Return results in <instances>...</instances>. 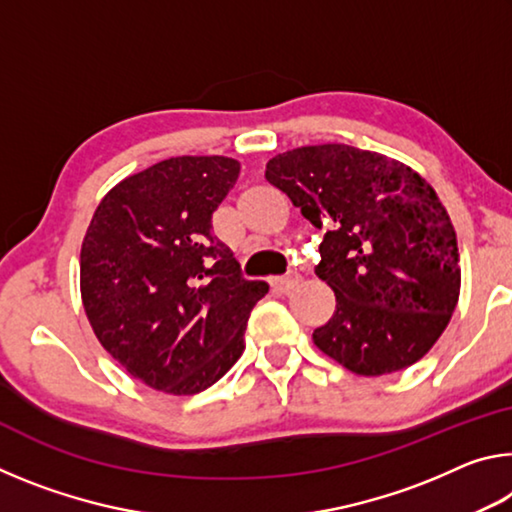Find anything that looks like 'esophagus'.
I'll return each mask as SVG.
<instances>
[{
	"mask_svg": "<svg viewBox=\"0 0 512 512\" xmlns=\"http://www.w3.org/2000/svg\"><path fill=\"white\" fill-rule=\"evenodd\" d=\"M298 280H300L298 275H284V277H275V280L271 282V287H273L275 291H280V293H287V291H291L293 287H296Z\"/></svg>",
	"mask_w": 512,
	"mask_h": 512,
	"instance_id": "obj_1",
	"label": "esophagus"
}]
</instances>
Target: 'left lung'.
<instances>
[{"label":"left lung","instance_id":"left-lung-1","mask_svg":"<svg viewBox=\"0 0 512 512\" xmlns=\"http://www.w3.org/2000/svg\"><path fill=\"white\" fill-rule=\"evenodd\" d=\"M264 176L325 230L316 275L332 287L336 309L314 329L318 348L363 377L420 361L461 291L454 225L427 180L348 144L280 153Z\"/></svg>","mask_w":512,"mask_h":512}]
</instances>
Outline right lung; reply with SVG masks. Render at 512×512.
<instances>
[{
	"mask_svg": "<svg viewBox=\"0 0 512 512\" xmlns=\"http://www.w3.org/2000/svg\"><path fill=\"white\" fill-rule=\"evenodd\" d=\"M239 178L223 155L153 164L110 189L81 248V296L99 343L155 391L194 395L241 357L264 282L241 277L212 237V214Z\"/></svg>",
	"mask_w": 512,
	"mask_h": 512,
	"instance_id": "1",
	"label": "right lung"
}]
</instances>
